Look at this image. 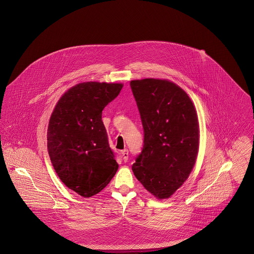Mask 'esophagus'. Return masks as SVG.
I'll return each instance as SVG.
<instances>
[{"instance_id": "obj_1", "label": "esophagus", "mask_w": 254, "mask_h": 254, "mask_svg": "<svg viewBox=\"0 0 254 254\" xmlns=\"http://www.w3.org/2000/svg\"><path fill=\"white\" fill-rule=\"evenodd\" d=\"M121 154H122V157H123V161L126 162L128 160V156H129V153H128V149H123L121 150Z\"/></svg>"}]
</instances>
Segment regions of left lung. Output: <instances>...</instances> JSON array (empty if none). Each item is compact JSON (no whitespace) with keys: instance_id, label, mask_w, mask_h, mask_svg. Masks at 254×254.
I'll use <instances>...</instances> for the list:
<instances>
[{"instance_id":"obj_1","label":"left lung","mask_w":254,"mask_h":254,"mask_svg":"<svg viewBox=\"0 0 254 254\" xmlns=\"http://www.w3.org/2000/svg\"><path fill=\"white\" fill-rule=\"evenodd\" d=\"M130 86L144 128V145L132 170L157 198L170 197L192 170L199 127L194 106L176 84L161 79L133 80Z\"/></svg>"}]
</instances>
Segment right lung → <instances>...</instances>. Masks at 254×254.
<instances>
[{
    "instance_id": "obj_1",
    "label": "right lung",
    "mask_w": 254,
    "mask_h": 254,
    "mask_svg": "<svg viewBox=\"0 0 254 254\" xmlns=\"http://www.w3.org/2000/svg\"><path fill=\"white\" fill-rule=\"evenodd\" d=\"M122 87L77 84L64 94L51 115L47 140L52 164L62 182L84 197L100 192L118 169L102 113Z\"/></svg>"
}]
</instances>
